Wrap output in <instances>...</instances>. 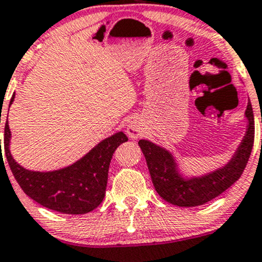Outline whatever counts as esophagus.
<instances>
[{
	"label": "esophagus",
	"mask_w": 262,
	"mask_h": 262,
	"mask_svg": "<svg viewBox=\"0 0 262 262\" xmlns=\"http://www.w3.org/2000/svg\"><path fill=\"white\" fill-rule=\"evenodd\" d=\"M127 135L128 137L131 139H137V137L141 136V130H140V126L137 122H130L127 126Z\"/></svg>",
	"instance_id": "34e87169"
}]
</instances>
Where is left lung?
I'll return each instance as SVG.
<instances>
[{
  "label": "left lung",
  "instance_id": "left-lung-1",
  "mask_svg": "<svg viewBox=\"0 0 262 262\" xmlns=\"http://www.w3.org/2000/svg\"><path fill=\"white\" fill-rule=\"evenodd\" d=\"M245 115L249 121L248 130L230 162L202 177L183 178L178 173L177 163L170 152L149 141L140 140L139 145L145 155L152 183L158 194L178 207H196L205 204L233 186L243 174L254 146L255 123L250 101Z\"/></svg>",
  "mask_w": 262,
  "mask_h": 262
}]
</instances>
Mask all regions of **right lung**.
Listing matches in <instances>:
<instances>
[{"label":"right lung","instance_id":"add662e5","mask_svg":"<svg viewBox=\"0 0 262 262\" xmlns=\"http://www.w3.org/2000/svg\"><path fill=\"white\" fill-rule=\"evenodd\" d=\"M13 99L14 95L10 105ZM10 140L7 116L5 155L17 183L26 194L48 209L66 214H86L98 208L104 199L111 158L117 147L128 139L123 132H117L101 141L72 166L52 172H34L19 166L10 152ZM0 151L2 154V149Z\"/></svg>","mask_w":262,"mask_h":262}]
</instances>
